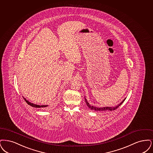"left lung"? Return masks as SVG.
<instances>
[{
	"label": "left lung",
	"instance_id": "1",
	"mask_svg": "<svg viewBox=\"0 0 153 153\" xmlns=\"http://www.w3.org/2000/svg\"><path fill=\"white\" fill-rule=\"evenodd\" d=\"M126 99V98H125ZM125 100H123L119 104L118 106H117L116 107H96L93 106L91 105H90L88 102L87 101L86 99H85V102H86V103L87 106L91 110H93L94 111H114L115 110V109H117L118 107L120 106V105H121L122 104V103L125 101Z\"/></svg>",
	"mask_w": 153,
	"mask_h": 153
}]
</instances>
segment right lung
Listing matches in <instances>:
<instances>
[{
  "mask_svg": "<svg viewBox=\"0 0 153 153\" xmlns=\"http://www.w3.org/2000/svg\"><path fill=\"white\" fill-rule=\"evenodd\" d=\"M24 98V100H25L26 102L28 104V105H30L31 106L33 107H36V108H40V107H46L47 106V105H42V106H40V105H35V104H33V103H30V102H28L27 100H26V99H25V98Z\"/></svg>",
  "mask_w": 153,
  "mask_h": 153,
  "instance_id": "add662e5",
  "label": "right lung"
}]
</instances>
